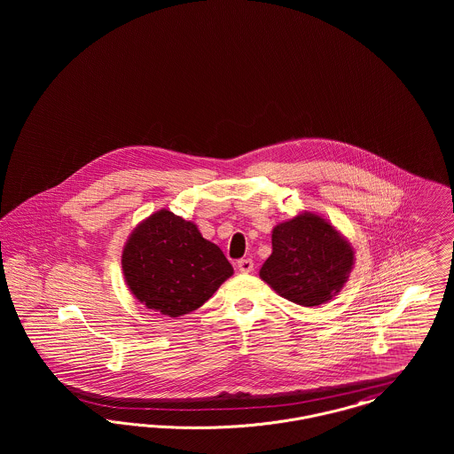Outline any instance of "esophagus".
<instances>
[{
    "instance_id": "obj_1",
    "label": "esophagus",
    "mask_w": 454,
    "mask_h": 454,
    "mask_svg": "<svg viewBox=\"0 0 454 454\" xmlns=\"http://www.w3.org/2000/svg\"><path fill=\"white\" fill-rule=\"evenodd\" d=\"M238 269H239V272H243V274H248V272H252V269H254V260L252 259H239L238 260Z\"/></svg>"
}]
</instances>
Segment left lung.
<instances>
[{
    "label": "left lung",
    "instance_id": "obj_1",
    "mask_svg": "<svg viewBox=\"0 0 454 454\" xmlns=\"http://www.w3.org/2000/svg\"><path fill=\"white\" fill-rule=\"evenodd\" d=\"M352 262L354 252L335 228L306 213L274 228L260 278L289 301L318 306L342 289Z\"/></svg>",
    "mask_w": 454,
    "mask_h": 454
}]
</instances>
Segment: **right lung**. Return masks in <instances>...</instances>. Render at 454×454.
I'll return each instance as SVG.
<instances>
[{"mask_svg": "<svg viewBox=\"0 0 454 454\" xmlns=\"http://www.w3.org/2000/svg\"><path fill=\"white\" fill-rule=\"evenodd\" d=\"M122 269L139 301L173 318L202 306L233 274L219 247L204 239L194 223L165 209L134 230Z\"/></svg>", "mask_w": 454, "mask_h": 454, "instance_id": "add662e5", "label": "right lung"}]
</instances>
